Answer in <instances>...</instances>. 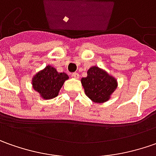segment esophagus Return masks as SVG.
<instances>
[{
	"mask_svg": "<svg viewBox=\"0 0 156 156\" xmlns=\"http://www.w3.org/2000/svg\"><path fill=\"white\" fill-rule=\"evenodd\" d=\"M72 76H73V78H79V74H78V73H73V74H72Z\"/></svg>",
	"mask_w": 156,
	"mask_h": 156,
	"instance_id": "1",
	"label": "esophagus"
}]
</instances>
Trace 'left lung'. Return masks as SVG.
Masks as SVG:
<instances>
[{"label": "left lung", "instance_id": "8db88e82", "mask_svg": "<svg viewBox=\"0 0 156 156\" xmlns=\"http://www.w3.org/2000/svg\"><path fill=\"white\" fill-rule=\"evenodd\" d=\"M84 92L95 103H105L110 98L117 87V81L105 70L92 66L87 71V77L81 79Z\"/></svg>", "mask_w": 156, "mask_h": 156}]
</instances>
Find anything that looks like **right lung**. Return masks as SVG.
<instances>
[{
  "label": "right lung",
  "mask_w": 156,
  "mask_h": 156,
  "mask_svg": "<svg viewBox=\"0 0 156 156\" xmlns=\"http://www.w3.org/2000/svg\"><path fill=\"white\" fill-rule=\"evenodd\" d=\"M69 77L66 73H58L51 66H47L34 76L33 88L43 99H51L58 95L60 89Z\"/></svg>",
  "instance_id": "obj_1"
}]
</instances>
